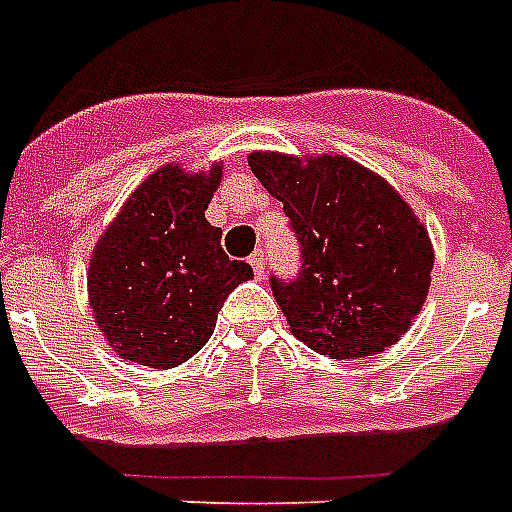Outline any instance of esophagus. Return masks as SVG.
<instances>
[{
  "mask_svg": "<svg viewBox=\"0 0 512 512\" xmlns=\"http://www.w3.org/2000/svg\"><path fill=\"white\" fill-rule=\"evenodd\" d=\"M249 263H252V271H255V276H263L265 265H268V257H265V252H255V255L249 257Z\"/></svg>",
  "mask_w": 512,
  "mask_h": 512,
  "instance_id": "1",
  "label": "esophagus"
}]
</instances>
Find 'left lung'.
Masks as SVG:
<instances>
[{
	"mask_svg": "<svg viewBox=\"0 0 512 512\" xmlns=\"http://www.w3.org/2000/svg\"><path fill=\"white\" fill-rule=\"evenodd\" d=\"M249 167L284 204L300 271L271 276L276 303L311 350L332 358L380 353L412 327L430 287L428 231L382 177L342 156L300 164L252 154Z\"/></svg>",
	"mask_w": 512,
	"mask_h": 512,
	"instance_id": "8db88e82",
	"label": "left lung"
}]
</instances>
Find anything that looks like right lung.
<instances>
[{
    "instance_id": "add662e5",
    "label": "right lung",
    "mask_w": 512,
    "mask_h": 512,
    "mask_svg": "<svg viewBox=\"0 0 512 512\" xmlns=\"http://www.w3.org/2000/svg\"><path fill=\"white\" fill-rule=\"evenodd\" d=\"M220 164L209 175L162 167L132 193L90 260V305L122 358L154 369L183 364L215 332L225 297L252 265L223 252L207 223Z\"/></svg>"
}]
</instances>
